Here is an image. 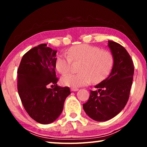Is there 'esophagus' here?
I'll list each match as a JSON object with an SVG mask.
<instances>
[{
    "label": "esophagus",
    "mask_w": 147,
    "mask_h": 147,
    "mask_svg": "<svg viewBox=\"0 0 147 147\" xmlns=\"http://www.w3.org/2000/svg\"><path fill=\"white\" fill-rule=\"evenodd\" d=\"M71 91H78V88H72L71 89Z\"/></svg>",
    "instance_id": "obj_1"
}]
</instances>
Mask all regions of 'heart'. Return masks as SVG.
Returning <instances> with one entry per match:
<instances>
[{
  "instance_id": "b5f03b06",
  "label": "heart",
  "mask_w": 147,
  "mask_h": 147,
  "mask_svg": "<svg viewBox=\"0 0 147 147\" xmlns=\"http://www.w3.org/2000/svg\"><path fill=\"white\" fill-rule=\"evenodd\" d=\"M74 62H81L80 73L69 74L61 78L65 86L73 88L87 86L91 82L98 83L106 79L114 65L113 54L99 47L82 44L71 47L66 54H60L56 59V68L62 74L71 71Z\"/></svg>"
}]
</instances>
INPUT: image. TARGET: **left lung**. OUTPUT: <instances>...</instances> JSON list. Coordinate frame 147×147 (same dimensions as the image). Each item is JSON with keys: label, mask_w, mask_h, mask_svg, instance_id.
Listing matches in <instances>:
<instances>
[{"label": "left lung", "mask_w": 147, "mask_h": 147, "mask_svg": "<svg viewBox=\"0 0 147 147\" xmlns=\"http://www.w3.org/2000/svg\"><path fill=\"white\" fill-rule=\"evenodd\" d=\"M108 47L114 58V65L108 78L90 91V96L83 104L85 112L96 121L113 118L127 103L133 81L134 63L124 47L116 42L108 41Z\"/></svg>", "instance_id": "left-lung-1"}]
</instances>
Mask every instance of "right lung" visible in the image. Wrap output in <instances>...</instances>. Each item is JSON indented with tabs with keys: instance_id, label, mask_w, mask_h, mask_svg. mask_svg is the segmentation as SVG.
<instances>
[{
	"instance_id": "1",
	"label": "right lung",
	"mask_w": 147,
	"mask_h": 147,
	"mask_svg": "<svg viewBox=\"0 0 147 147\" xmlns=\"http://www.w3.org/2000/svg\"><path fill=\"white\" fill-rule=\"evenodd\" d=\"M57 51L41 44L22 58L17 74V89L22 104L28 115L39 123L56 121L63 111L65 98L71 94L68 87L57 85ZM54 84L53 89L49 85Z\"/></svg>"
}]
</instances>
